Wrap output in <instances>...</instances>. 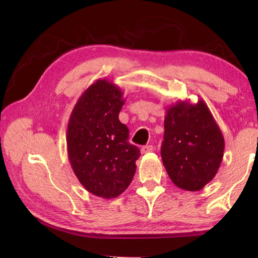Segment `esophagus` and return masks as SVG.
Instances as JSON below:
<instances>
[{"instance_id":"obj_1","label":"esophagus","mask_w":258,"mask_h":258,"mask_svg":"<svg viewBox=\"0 0 258 258\" xmlns=\"http://www.w3.org/2000/svg\"><path fill=\"white\" fill-rule=\"evenodd\" d=\"M153 151H154V146H153V145H146V146H143L141 149L142 154H147V153H151Z\"/></svg>"}]
</instances>
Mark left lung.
Returning a JSON list of instances; mask_svg holds the SVG:
<instances>
[{"label":"left lung","instance_id":"left-lung-1","mask_svg":"<svg viewBox=\"0 0 258 258\" xmlns=\"http://www.w3.org/2000/svg\"><path fill=\"white\" fill-rule=\"evenodd\" d=\"M161 155L177 187L197 191L215 177L225 141L206 103L178 101L166 107Z\"/></svg>","mask_w":258,"mask_h":258}]
</instances>
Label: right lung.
<instances>
[{
	"label": "right lung",
	"instance_id": "add662e5",
	"mask_svg": "<svg viewBox=\"0 0 258 258\" xmlns=\"http://www.w3.org/2000/svg\"><path fill=\"white\" fill-rule=\"evenodd\" d=\"M123 92L100 79L76 102L69 119L68 155L73 172L91 194L111 200L128 187L141 155L130 144L128 128L118 119Z\"/></svg>",
	"mask_w": 258,
	"mask_h": 258
}]
</instances>
